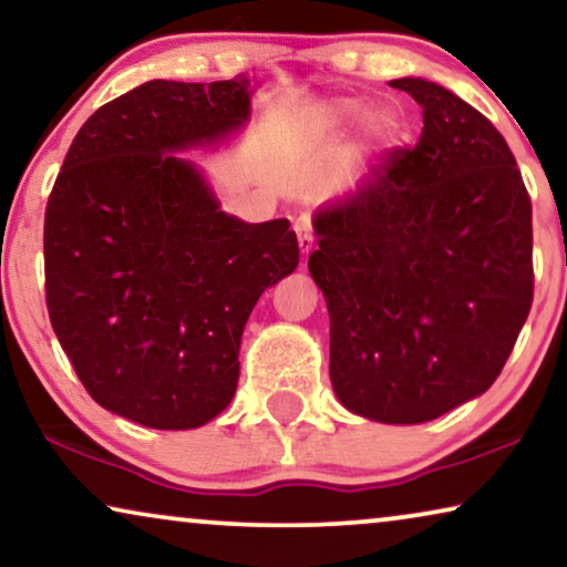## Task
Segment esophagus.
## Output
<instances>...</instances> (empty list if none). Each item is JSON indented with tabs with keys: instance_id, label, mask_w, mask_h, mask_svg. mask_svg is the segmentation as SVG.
<instances>
[{
	"instance_id": "obj_1",
	"label": "esophagus",
	"mask_w": 567,
	"mask_h": 567,
	"mask_svg": "<svg viewBox=\"0 0 567 567\" xmlns=\"http://www.w3.org/2000/svg\"><path fill=\"white\" fill-rule=\"evenodd\" d=\"M293 231H297V237H299V247H301V252H312V247H315V227H312V219H309V216L305 214V216H299L297 221H293Z\"/></svg>"
}]
</instances>
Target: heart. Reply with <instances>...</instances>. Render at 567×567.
<instances>
[{
	"label": "heart",
	"instance_id": "obj_1",
	"mask_svg": "<svg viewBox=\"0 0 567 567\" xmlns=\"http://www.w3.org/2000/svg\"><path fill=\"white\" fill-rule=\"evenodd\" d=\"M359 103H353V100H336V103H330L328 105V118L332 121V123H348V121H353L355 115H359ZM390 128H392V121L390 118H377L374 121V134L377 136H386L390 134Z\"/></svg>",
	"mask_w": 567,
	"mask_h": 567
}]
</instances>
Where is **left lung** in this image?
<instances>
[{
  "instance_id": "left-lung-1",
  "label": "left lung",
  "mask_w": 567,
  "mask_h": 567,
  "mask_svg": "<svg viewBox=\"0 0 567 567\" xmlns=\"http://www.w3.org/2000/svg\"><path fill=\"white\" fill-rule=\"evenodd\" d=\"M390 84L423 107L421 138L315 216L309 274L338 400L425 423L483 394L514 351L534 299L532 198L483 113L436 82Z\"/></svg>"
}]
</instances>
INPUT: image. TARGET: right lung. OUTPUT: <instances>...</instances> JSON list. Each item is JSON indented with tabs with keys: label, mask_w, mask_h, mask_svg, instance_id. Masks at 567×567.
Masks as SVG:
<instances>
[{
	"label": "right lung",
	"mask_w": 567,
	"mask_h": 567,
	"mask_svg": "<svg viewBox=\"0 0 567 567\" xmlns=\"http://www.w3.org/2000/svg\"><path fill=\"white\" fill-rule=\"evenodd\" d=\"M247 84L152 80L97 107L45 206L53 332L90 398L150 429H198L229 405L247 317L299 266L289 221L227 216L169 154L243 126Z\"/></svg>",
	"instance_id": "add662e5"
}]
</instances>
